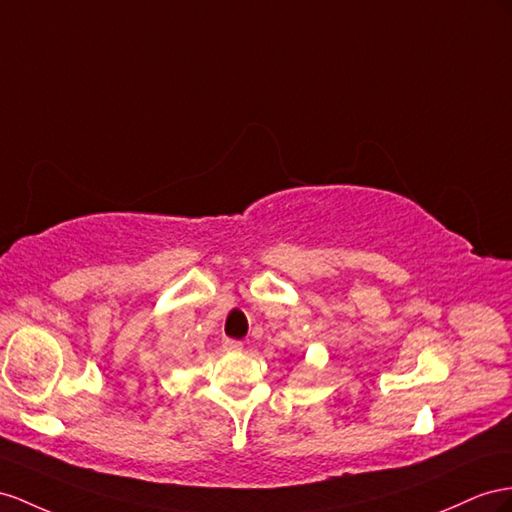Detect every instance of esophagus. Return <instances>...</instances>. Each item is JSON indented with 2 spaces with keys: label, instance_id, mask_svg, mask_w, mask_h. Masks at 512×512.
I'll use <instances>...</instances> for the list:
<instances>
[{
  "label": "esophagus",
  "instance_id": "esophagus-1",
  "mask_svg": "<svg viewBox=\"0 0 512 512\" xmlns=\"http://www.w3.org/2000/svg\"><path fill=\"white\" fill-rule=\"evenodd\" d=\"M222 348L229 352H238L242 350V342H238V339H222Z\"/></svg>",
  "mask_w": 512,
  "mask_h": 512
}]
</instances>
